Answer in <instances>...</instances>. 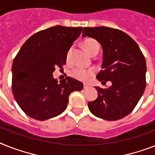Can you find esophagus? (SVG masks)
Listing matches in <instances>:
<instances>
[{
	"label": "esophagus",
	"instance_id": "34e87169",
	"mask_svg": "<svg viewBox=\"0 0 155 155\" xmlns=\"http://www.w3.org/2000/svg\"><path fill=\"white\" fill-rule=\"evenodd\" d=\"M89 85H87V84H84V89H88V88H89Z\"/></svg>",
	"mask_w": 155,
	"mask_h": 155
}]
</instances>
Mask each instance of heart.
Returning a JSON list of instances; mask_svg holds the SVG:
<instances>
[{
    "mask_svg": "<svg viewBox=\"0 0 155 155\" xmlns=\"http://www.w3.org/2000/svg\"><path fill=\"white\" fill-rule=\"evenodd\" d=\"M83 47L88 53L91 55L92 53L94 52L96 50H99V44L95 39H87L83 42ZM72 53V48H70L66 54L67 59H69L71 56ZM94 74V71L93 70H84L82 68H76L71 72L72 75L77 80L81 81H87L91 78L93 75Z\"/></svg>",
    "mask_w": 155,
    "mask_h": 155,
    "instance_id": "heart-1",
    "label": "heart"
}]
</instances>
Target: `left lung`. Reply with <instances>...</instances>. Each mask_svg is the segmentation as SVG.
Returning a JSON list of instances; mask_svg holds the SVG:
<instances>
[{"mask_svg":"<svg viewBox=\"0 0 155 155\" xmlns=\"http://www.w3.org/2000/svg\"><path fill=\"white\" fill-rule=\"evenodd\" d=\"M99 42L103 50V62L97 79L102 85L110 81L107 89L95 87L98 97L88 103L94 116L105 120H117L130 114L146 88L147 65L135 41L118 29L84 28L82 37Z\"/></svg>","mask_w":155,"mask_h":155,"instance_id":"obj_1","label":"left lung"}]
</instances>
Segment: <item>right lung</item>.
Wrapping results in <instances>:
<instances>
[{
	"label": "right lung",
	"instance_id": "1",
	"mask_svg": "<svg viewBox=\"0 0 155 155\" xmlns=\"http://www.w3.org/2000/svg\"><path fill=\"white\" fill-rule=\"evenodd\" d=\"M82 28L51 27L40 31L23 44L14 58L12 93L20 108L31 118L46 120L66 110L69 96L81 91L83 84L66 77L60 83L54 78L56 67L62 68L73 43Z\"/></svg>",
	"mask_w": 155,
	"mask_h": 155
}]
</instances>
